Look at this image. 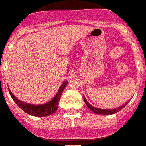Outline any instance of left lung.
Returning <instances> with one entry per match:
<instances>
[{"instance_id":"left-lung-1","label":"left lung","mask_w":146,"mask_h":146,"mask_svg":"<svg viewBox=\"0 0 146 146\" xmlns=\"http://www.w3.org/2000/svg\"><path fill=\"white\" fill-rule=\"evenodd\" d=\"M84 100L86 106H87V107H88V108L90 109L93 113H96V114H98V115H112V114H115V113L118 112V111H120L122 108H124V107H125L128 103V102H127L124 105L120 106V107H118V108H115V109H101V108H96V107H94V106H91V105L90 104L89 102H87V100L85 99L84 96Z\"/></svg>"}]
</instances>
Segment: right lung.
<instances>
[{
    "instance_id": "1",
    "label": "right lung",
    "mask_w": 146,
    "mask_h": 146,
    "mask_svg": "<svg viewBox=\"0 0 146 146\" xmlns=\"http://www.w3.org/2000/svg\"><path fill=\"white\" fill-rule=\"evenodd\" d=\"M68 82H65L61 85V87H59V90L54 96L50 102H46V104L42 105H33L29 104L24 102L21 100H18L17 98L12 93V92L9 90L11 97L14 100V102H16L17 106L19 108L25 111V113L29 114L32 116H36V117H45V116H48V115H53L58 109V106H59V102L60 98H61L62 93L63 92L65 87L67 85Z\"/></svg>"
}]
</instances>
